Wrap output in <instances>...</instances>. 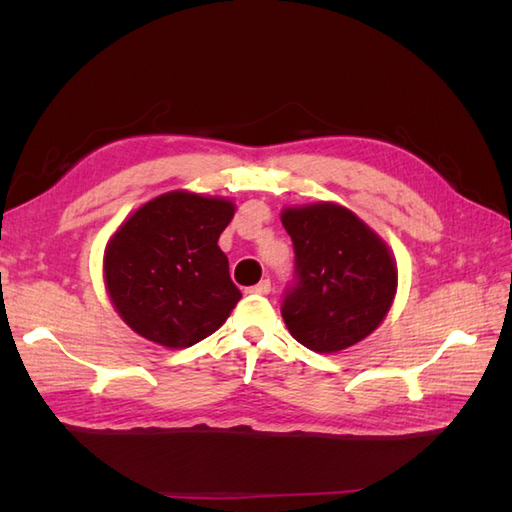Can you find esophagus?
Wrapping results in <instances>:
<instances>
[{
  "label": "esophagus",
  "instance_id": "1",
  "mask_svg": "<svg viewBox=\"0 0 512 512\" xmlns=\"http://www.w3.org/2000/svg\"><path fill=\"white\" fill-rule=\"evenodd\" d=\"M270 290H273V284H270V279L259 281L257 286H250L248 288L250 295H270Z\"/></svg>",
  "mask_w": 512,
  "mask_h": 512
}]
</instances>
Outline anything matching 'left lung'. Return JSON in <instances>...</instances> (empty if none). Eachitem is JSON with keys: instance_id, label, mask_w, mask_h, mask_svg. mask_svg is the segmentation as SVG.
I'll use <instances>...</instances> for the list:
<instances>
[{"instance_id": "8db88e82", "label": "left lung", "mask_w": 512, "mask_h": 512, "mask_svg": "<svg viewBox=\"0 0 512 512\" xmlns=\"http://www.w3.org/2000/svg\"><path fill=\"white\" fill-rule=\"evenodd\" d=\"M295 275L281 317L308 350L330 354L372 334L394 301L396 264L358 217L336 204L286 209Z\"/></svg>"}]
</instances>
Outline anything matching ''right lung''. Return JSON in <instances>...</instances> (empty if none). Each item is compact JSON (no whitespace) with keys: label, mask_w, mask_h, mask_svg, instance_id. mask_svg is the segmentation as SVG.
Instances as JSON below:
<instances>
[{"label":"right lung","mask_w":512,"mask_h":512,"mask_svg":"<svg viewBox=\"0 0 512 512\" xmlns=\"http://www.w3.org/2000/svg\"><path fill=\"white\" fill-rule=\"evenodd\" d=\"M233 211L228 200L173 191L118 228L105 284L129 328L165 347H191L220 328L242 299L217 246Z\"/></svg>","instance_id":"add662e5"}]
</instances>
